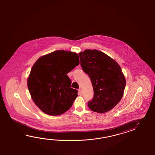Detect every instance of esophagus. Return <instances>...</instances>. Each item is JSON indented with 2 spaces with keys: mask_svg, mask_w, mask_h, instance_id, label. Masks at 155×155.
<instances>
[{
  "mask_svg": "<svg viewBox=\"0 0 155 155\" xmlns=\"http://www.w3.org/2000/svg\"><path fill=\"white\" fill-rule=\"evenodd\" d=\"M78 94H79V95L82 96V91H81V89H79V90H78Z\"/></svg>",
  "mask_w": 155,
  "mask_h": 155,
  "instance_id": "1",
  "label": "esophagus"
}]
</instances>
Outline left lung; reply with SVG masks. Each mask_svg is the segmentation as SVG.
I'll list each match as a JSON object with an SVG mask.
<instances>
[{
    "label": "left lung",
    "instance_id": "left-lung-1",
    "mask_svg": "<svg viewBox=\"0 0 155 155\" xmlns=\"http://www.w3.org/2000/svg\"><path fill=\"white\" fill-rule=\"evenodd\" d=\"M80 65L92 83L94 96L87 105L92 111L107 112L122 99L126 80L117 63L97 50H85L79 54Z\"/></svg>",
    "mask_w": 155,
    "mask_h": 155
}]
</instances>
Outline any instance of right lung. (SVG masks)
Masks as SVG:
<instances>
[{
    "instance_id": "right-lung-1",
    "label": "right lung",
    "mask_w": 155,
    "mask_h": 155,
    "mask_svg": "<svg viewBox=\"0 0 155 155\" xmlns=\"http://www.w3.org/2000/svg\"><path fill=\"white\" fill-rule=\"evenodd\" d=\"M78 55L57 50L40 57L34 64L28 79V87L34 103L43 112L59 115L73 105L78 91L70 87L68 76L79 64Z\"/></svg>"
}]
</instances>
